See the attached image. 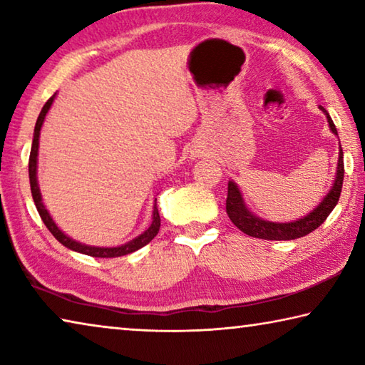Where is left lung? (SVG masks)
Masks as SVG:
<instances>
[{
    "mask_svg": "<svg viewBox=\"0 0 365 365\" xmlns=\"http://www.w3.org/2000/svg\"><path fill=\"white\" fill-rule=\"evenodd\" d=\"M325 113L327 119H329L331 132L336 133V127L333 123L331 117L324 108H320ZM343 177H344V164H343V150L339 148V158H338V170H336V178L335 183L330 190V193L324 197V201L314 209L311 214H307L306 217L299 220L288 222V224H275V222H267L256 217L255 214L248 211V207L245 206L243 197L240 195V190L233 182H228V193H227V202L225 209L230 220L237 225L243 233L250 235V237L255 238H262V240H277V242H282V240H294L306 237L311 232L316 230L329 217L333 207L336 206L339 200V195H341V187H343Z\"/></svg>",
    "mask_w": 365,
    "mask_h": 365,
    "instance_id": "obj_1",
    "label": "left lung"
}]
</instances>
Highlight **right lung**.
<instances>
[{
    "mask_svg": "<svg viewBox=\"0 0 365 365\" xmlns=\"http://www.w3.org/2000/svg\"><path fill=\"white\" fill-rule=\"evenodd\" d=\"M54 100V95L49 98L46 101L45 106H43L41 113L38 115V119H36L35 123V132H34V141H32V150H30V158H29V177H30V190H32V196H34V201H35V206H36V211H38L40 217L43 220V224L46 225V228L49 232L53 233V237L58 240L61 245H64L66 248H69L72 251H77V252H82V255L86 256H93V257H119V256H125V255H130V252L137 251L140 248H143L145 245H148L151 242V240L156 237L158 232H159V227H160V217H159V211H158V206L154 205V211H153V222L150 228L145 233H141L140 237H137L132 242H128L127 245H122V246H117V248H95V246H86L82 245L78 242H73L72 238L67 237L63 232L59 230L58 225L54 224L51 215L48 214V211L43 206L41 202V195H40V188H38V183H36V156H38V137H40V128L43 125V120H45V115L48 113V109L51 108Z\"/></svg>",
    "mask_w": 365,
    "mask_h": 365,
    "instance_id": "1",
    "label": "right lung"
}]
</instances>
